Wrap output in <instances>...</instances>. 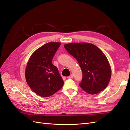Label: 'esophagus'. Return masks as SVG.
<instances>
[{
  "instance_id": "obj_1",
  "label": "esophagus",
  "mask_w": 130,
  "mask_h": 130,
  "mask_svg": "<svg viewBox=\"0 0 130 130\" xmlns=\"http://www.w3.org/2000/svg\"><path fill=\"white\" fill-rule=\"evenodd\" d=\"M73 75L72 74H71V75H70V76H68V77H67V78H73Z\"/></svg>"
}]
</instances>
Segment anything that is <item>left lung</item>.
<instances>
[{
    "mask_svg": "<svg viewBox=\"0 0 130 130\" xmlns=\"http://www.w3.org/2000/svg\"><path fill=\"white\" fill-rule=\"evenodd\" d=\"M75 58L82 72L79 86L90 94H96L107 87L111 69L107 57L95 45L87 43H72L64 45Z\"/></svg>",
    "mask_w": 130,
    "mask_h": 130,
    "instance_id": "1",
    "label": "left lung"
}]
</instances>
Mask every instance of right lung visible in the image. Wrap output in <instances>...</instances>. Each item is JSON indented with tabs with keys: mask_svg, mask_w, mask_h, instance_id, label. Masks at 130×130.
Returning a JSON list of instances; mask_svg holds the SVG:
<instances>
[{
	"mask_svg": "<svg viewBox=\"0 0 130 130\" xmlns=\"http://www.w3.org/2000/svg\"><path fill=\"white\" fill-rule=\"evenodd\" d=\"M61 45L60 42H49L31 55L25 69L27 85L37 95L49 97L60 90L63 80L52 60Z\"/></svg>",
	"mask_w": 130,
	"mask_h": 130,
	"instance_id": "1",
	"label": "right lung"
}]
</instances>
